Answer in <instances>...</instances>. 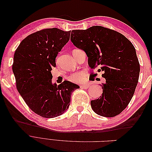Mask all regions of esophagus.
Returning a JSON list of instances; mask_svg holds the SVG:
<instances>
[{
    "instance_id": "1",
    "label": "esophagus",
    "mask_w": 152,
    "mask_h": 152,
    "mask_svg": "<svg viewBox=\"0 0 152 152\" xmlns=\"http://www.w3.org/2000/svg\"><path fill=\"white\" fill-rule=\"evenodd\" d=\"M89 87H90V85H89V84H83V85H81V86H80V87H81V88H82V89H88Z\"/></svg>"
}]
</instances>
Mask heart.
Instances as JSON below:
<instances>
[{"label": "heart", "instance_id": "heart-1", "mask_svg": "<svg viewBox=\"0 0 152 152\" xmlns=\"http://www.w3.org/2000/svg\"><path fill=\"white\" fill-rule=\"evenodd\" d=\"M86 77V72L85 70H80L76 73H72L68 76V79L73 83H81L84 82Z\"/></svg>", "mask_w": 152, "mask_h": 152}]
</instances>
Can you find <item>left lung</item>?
Instances as JSON below:
<instances>
[{"mask_svg": "<svg viewBox=\"0 0 152 152\" xmlns=\"http://www.w3.org/2000/svg\"><path fill=\"white\" fill-rule=\"evenodd\" d=\"M70 39L86 52L92 69L99 67V72H104L103 93L91 101L92 109L106 117L120 114L131 102L138 82L140 66L134 45L121 33L102 26L72 30Z\"/></svg>", "mask_w": 152, "mask_h": 152, "instance_id": "1", "label": "left lung"}]
</instances>
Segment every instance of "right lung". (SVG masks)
Wrapping results in <instances>:
<instances>
[{
  "instance_id": "obj_1",
  "label": "right lung",
  "mask_w": 152,
  "mask_h": 152,
  "mask_svg": "<svg viewBox=\"0 0 152 152\" xmlns=\"http://www.w3.org/2000/svg\"><path fill=\"white\" fill-rule=\"evenodd\" d=\"M70 33L56 28L37 31L23 40L14 54L16 88L32 111L44 118L62 115L70 104L72 93L80 87L67 80L52 84L50 71Z\"/></svg>"
}]
</instances>
